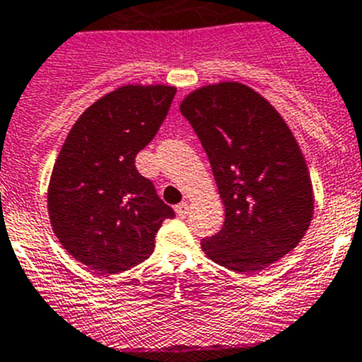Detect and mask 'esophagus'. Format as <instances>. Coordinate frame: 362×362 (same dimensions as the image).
Returning <instances> with one entry per match:
<instances>
[{
    "label": "esophagus",
    "mask_w": 362,
    "mask_h": 362,
    "mask_svg": "<svg viewBox=\"0 0 362 362\" xmlns=\"http://www.w3.org/2000/svg\"><path fill=\"white\" fill-rule=\"evenodd\" d=\"M175 213H177V216L185 218V216L190 213V206H188V202H179V204L175 206Z\"/></svg>",
    "instance_id": "obj_1"
}]
</instances>
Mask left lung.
Wrapping results in <instances>:
<instances>
[{"label": "left lung", "mask_w": 362, "mask_h": 362, "mask_svg": "<svg viewBox=\"0 0 362 362\" xmlns=\"http://www.w3.org/2000/svg\"><path fill=\"white\" fill-rule=\"evenodd\" d=\"M201 140L226 220L202 250L235 272L264 270L286 256L313 218V187L290 127L274 106L242 83L209 85L181 103Z\"/></svg>", "instance_id": "8db88e82"}]
</instances>
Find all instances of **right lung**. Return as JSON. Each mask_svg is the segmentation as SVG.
Wrapping results in <instances>:
<instances>
[{
	"label": "right lung",
	"instance_id": "1",
	"mask_svg": "<svg viewBox=\"0 0 362 362\" xmlns=\"http://www.w3.org/2000/svg\"><path fill=\"white\" fill-rule=\"evenodd\" d=\"M174 87L126 85L76 120L51 174L47 209L64 249L101 274L146 261L175 213L136 170L135 158L163 124Z\"/></svg>",
	"mask_w": 362,
	"mask_h": 362
}]
</instances>
